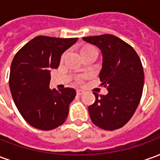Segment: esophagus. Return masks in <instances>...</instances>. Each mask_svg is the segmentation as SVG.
<instances>
[{
    "label": "esophagus",
    "instance_id": "1",
    "mask_svg": "<svg viewBox=\"0 0 160 160\" xmlns=\"http://www.w3.org/2000/svg\"><path fill=\"white\" fill-rule=\"evenodd\" d=\"M85 92H84L83 90H80V89H79V90H77V95H79V96H80V95H82V94L84 93Z\"/></svg>",
    "mask_w": 160,
    "mask_h": 160
}]
</instances>
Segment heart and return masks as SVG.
Here are the masks:
<instances>
[{"mask_svg": "<svg viewBox=\"0 0 160 160\" xmlns=\"http://www.w3.org/2000/svg\"><path fill=\"white\" fill-rule=\"evenodd\" d=\"M94 48L91 47V46H87V47H84L83 49H81V53L84 52V51H87V50H91V49H93Z\"/></svg>", "mask_w": 160, "mask_h": 160, "instance_id": "obj_1", "label": "heart"}]
</instances>
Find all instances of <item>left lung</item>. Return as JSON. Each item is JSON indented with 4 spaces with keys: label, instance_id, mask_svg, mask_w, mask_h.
<instances>
[{
    "label": "left lung",
    "instance_id": "8db88e82",
    "mask_svg": "<svg viewBox=\"0 0 160 160\" xmlns=\"http://www.w3.org/2000/svg\"><path fill=\"white\" fill-rule=\"evenodd\" d=\"M85 42L101 50L103 62L99 73L101 85L108 93L94 92L96 100L89 105L92 122L105 130H115L127 123L141 101L144 72L141 59L132 47L111 34L84 37Z\"/></svg>",
    "mask_w": 160,
    "mask_h": 160
}]
</instances>
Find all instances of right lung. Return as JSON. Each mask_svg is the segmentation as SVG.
<instances>
[{
	"instance_id": "1",
	"label": "right lung",
	"mask_w": 160,
	"mask_h": 160,
	"mask_svg": "<svg viewBox=\"0 0 160 160\" xmlns=\"http://www.w3.org/2000/svg\"><path fill=\"white\" fill-rule=\"evenodd\" d=\"M77 40L36 37L13 57L9 87L16 107L31 126L51 130L66 121L76 92L69 87L51 90L50 70L58 68L62 55Z\"/></svg>"
}]
</instances>
